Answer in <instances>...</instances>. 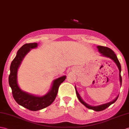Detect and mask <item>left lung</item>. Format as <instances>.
<instances>
[{
    "instance_id": "obj_1",
    "label": "left lung",
    "mask_w": 129,
    "mask_h": 129,
    "mask_svg": "<svg viewBox=\"0 0 129 129\" xmlns=\"http://www.w3.org/2000/svg\"><path fill=\"white\" fill-rule=\"evenodd\" d=\"M97 48L98 49V52L101 54V56H104V57H107V58H108L110 59H112V60L114 61V62L116 64V66L118 67V68L119 70V80H120V86H121V83H122V79H121V68L120 64V62L118 60V58H117V56H116V54L111 49H110L108 47L98 46H97ZM75 90H76V93L77 98L79 99V100L80 101V102L82 104H83V105H84L86 108H87L93 110H94V111H97V112L102 111V110H103L105 109H106L107 108H108L109 106L111 105V104L114 103L117 100V99L119 97V94H118L117 96H116V97L114 99V100H113L111 102H108V103L101 104V105L97 106H92L87 103H86L85 102L82 100V98L81 97L80 95L79 94L78 92H77V91L76 86H75Z\"/></svg>"
}]
</instances>
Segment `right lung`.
Masks as SVG:
<instances>
[{"mask_svg": "<svg viewBox=\"0 0 129 129\" xmlns=\"http://www.w3.org/2000/svg\"><path fill=\"white\" fill-rule=\"evenodd\" d=\"M37 43L24 44L17 51L15 58L11 62L9 76V83L11 88L13 97L16 102L32 111H37L50 106L56 98L60 85L64 81L66 76H62L53 80L50 90L42 96L36 95L22 91L17 83V71L23 58L32 49L36 48Z\"/></svg>", "mask_w": 129, "mask_h": 129, "instance_id": "add662e5", "label": "right lung"}]
</instances>
